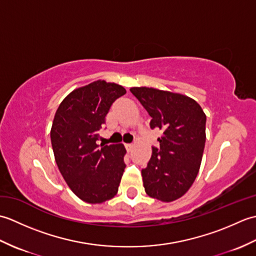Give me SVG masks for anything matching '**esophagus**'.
I'll return each instance as SVG.
<instances>
[{"instance_id": "esophagus-1", "label": "esophagus", "mask_w": 256, "mask_h": 256, "mask_svg": "<svg viewBox=\"0 0 256 256\" xmlns=\"http://www.w3.org/2000/svg\"><path fill=\"white\" fill-rule=\"evenodd\" d=\"M133 144H125V148H126L128 152L130 150H132V148H133Z\"/></svg>"}]
</instances>
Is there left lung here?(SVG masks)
Listing matches in <instances>:
<instances>
[{
	"label": "left lung",
	"mask_w": 256,
	"mask_h": 256,
	"mask_svg": "<svg viewBox=\"0 0 256 256\" xmlns=\"http://www.w3.org/2000/svg\"><path fill=\"white\" fill-rule=\"evenodd\" d=\"M133 96L150 116V128L162 136L142 170L150 197L170 202L186 194L198 175L206 143V114L192 98L146 86H133Z\"/></svg>",
	"instance_id": "1"
}]
</instances>
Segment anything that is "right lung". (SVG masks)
<instances>
[{
	"instance_id": "obj_1",
	"label": "right lung",
	"mask_w": 256,
	"mask_h": 256,
	"mask_svg": "<svg viewBox=\"0 0 256 256\" xmlns=\"http://www.w3.org/2000/svg\"><path fill=\"white\" fill-rule=\"evenodd\" d=\"M125 94L120 84L94 81L70 92L54 118L50 140L57 166L72 192L88 204H102L118 194L126 150L96 140L112 103Z\"/></svg>"
}]
</instances>
